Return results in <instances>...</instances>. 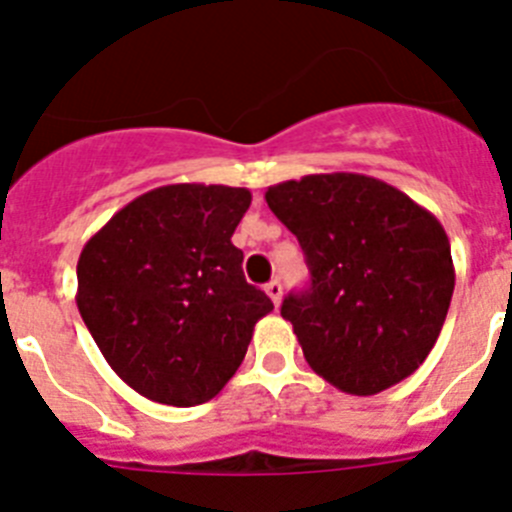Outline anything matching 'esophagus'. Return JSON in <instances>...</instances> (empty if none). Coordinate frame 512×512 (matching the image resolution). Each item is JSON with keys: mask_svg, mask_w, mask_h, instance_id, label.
I'll return each mask as SVG.
<instances>
[{"mask_svg": "<svg viewBox=\"0 0 512 512\" xmlns=\"http://www.w3.org/2000/svg\"><path fill=\"white\" fill-rule=\"evenodd\" d=\"M264 289H266V295L271 297V302H274V305L279 307V302H282V284H279L277 279H274V282H269V284H266Z\"/></svg>", "mask_w": 512, "mask_h": 512, "instance_id": "34e87169", "label": "esophagus"}]
</instances>
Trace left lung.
<instances>
[{"mask_svg":"<svg viewBox=\"0 0 512 512\" xmlns=\"http://www.w3.org/2000/svg\"><path fill=\"white\" fill-rule=\"evenodd\" d=\"M297 235L310 289L282 302L307 364L348 395H377L431 354L454 295L449 235L392 184L310 174L266 189Z\"/></svg>","mask_w":512,"mask_h":512,"instance_id":"left-lung-1","label":"left lung"}]
</instances>
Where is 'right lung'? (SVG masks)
Segmentation results:
<instances>
[{"label": "right lung", "instance_id": "right-lung-1", "mask_svg": "<svg viewBox=\"0 0 512 512\" xmlns=\"http://www.w3.org/2000/svg\"><path fill=\"white\" fill-rule=\"evenodd\" d=\"M251 192L169 184L140 194L81 248L76 305L117 377L161 405L212 400L274 310L230 243Z\"/></svg>", "mask_w": 512, "mask_h": 512}]
</instances>
